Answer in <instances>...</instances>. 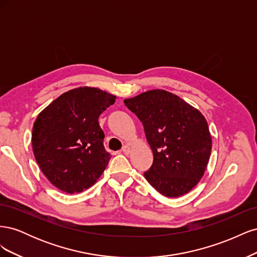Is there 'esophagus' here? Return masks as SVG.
<instances>
[{
	"label": "esophagus",
	"mask_w": 257,
	"mask_h": 257,
	"mask_svg": "<svg viewBox=\"0 0 257 257\" xmlns=\"http://www.w3.org/2000/svg\"><path fill=\"white\" fill-rule=\"evenodd\" d=\"M122 152H123L124 154H130V152H131V147L127 146V145H125V146H124V147L122 148Z\"/></svg>",
	"instance_id": "obj_1"
}]
</instances>
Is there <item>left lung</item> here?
<instances>
[{
    "mask_svg": "<svg viewBox=\"0 0 257 257\" xmlns=\"http://www.w3.org/2000/svg\"><path fill=\"white\" fill-rule=\"evenodd\" d=\"M143 122L153 152V164L144 174L162 195L179 197L204 176L212 148L208 123L198 109L165 90H150L124 99Z\"/></svg>",
    "mask_w": 257,
    "mask_h": 257,
    "instance_id": "obj_1",
    "label": "left lung"
}]
</instances>
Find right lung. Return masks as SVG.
Returning <instances> with one entry per match:
<instances>
[{
	"label": "right lung",
	"mask_w": 257,
	"mask_h": 257,
	"mask_svg": "<svg viewBox=\"0 0 257 257\" xmlns=\"http://www.w3.org/2000/svg\"><path fill=\"white\" fill-rule=\"evenodd\" d=\"M98 88L69 90L40 112L32 131L35 160L45 177L68 194L89 189L110 160L98 116L115 102Z\"/></svg>",
	"instance_id": "add662e5"
}]
</instances>
